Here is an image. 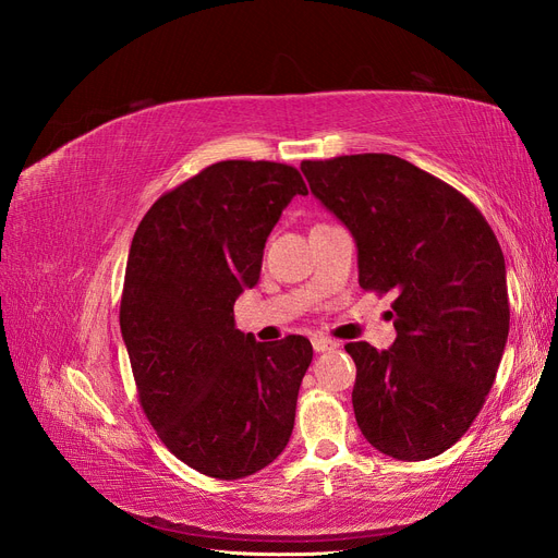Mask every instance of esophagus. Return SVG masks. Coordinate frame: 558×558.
<instances>
[{"label":"esophagus","instance_id":"34e87169","mask_svg":"<svg viewBox=\"0 0 558 558\" xmlns=\"http://www.w3.org/2000/svg\"><path fill=\"white\" fill-rule=\"evenodd\" d=\"M312 347H314V351H316V353H324V351H332V349H337L340 344H337L335 340H330V337L316 335V337H312Z\"/></svg>","mask_w":558,"mask_h":558}]
</instances>
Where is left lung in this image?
Here are the masks:
<instances>
[{
    "mask_svg": "<svg viewBox=\"0 0 558 558\" xmlns=\"http://www.w3.org/2000/svg\"><path fill=\"white\" fill-rule=\"evenodd\" d=\"M300 170L356 242L361 289L396 295L391 349L344 347L359 428L398 461L433 459L480 414L508 342L496 234L465 195L398 156L302 160Z\"/></svg>",
    "mask_w": 558,
    "mask_h": 558,
    "instance_id": "1",
    "label": "left lung"
}]
</instances>
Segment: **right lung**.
Returning <instances> with one entry per match:
<instances>
[{"instance_id": "add662e5", "label": "right lung", "mask_w": 558, "mask_h": 558, "mask_svg": "<svg viewBox=\"0 0 558 558\" xmlns=\"http://www.w3.org/2000/svg\"><path fill=\"white\" fill-rule=\"evenodd\" d=\"M295 195L307 185L291 165L223 160L158 197L132 238L121 332L142 410L179 461L216 480L263 470L293 433L312 344L256 342L232 307Z\"/></svg>"}]
</instances>
